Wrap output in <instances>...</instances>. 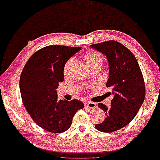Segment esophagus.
I'll use <instances>...</instances> for the list:
<instances>
[{
    "mask_svg": "<svg viewBox=\"0 0 160 160\" xmlns=\"http://www.w3.org/2000/svg\"><path fill=\"white\" fill-rule=\"evenodd\" d=\"M85 107H87V108L90 109H94L97 107V105H96V103L92 102H85Z\"/></svg>",
    "mask_w": 160,
    "mask_h": 160,
    "instance_id": "34e87169",
    "label": "esophagus"
}]
</instances>
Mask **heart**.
Returning <instances> with one entry per match:
<instances>
[{"instance_id":"1","label":"heart","mask_w":160,"mask_h":160,"mask_svg":"<svg viewBox=\"0 0 160 160\" xmlns=\"http://www.w3.org/2000/svg\"><path fill=\"white\" fill-rule=\"evenodd\" d=\"M85 60L87 62V63L88 64V66H91V65L94 64H102L103 62V57L102 56V54H100L99 53H98L96 51H90L87 53H86L85 55ZM71 60H70L66 63V66L65 67V70L66 69L67 66L70 63Z\"/></svg>"}]
</instances>
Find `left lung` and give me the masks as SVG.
Instances as JSON below:
<instances>
[{"label":"left lung","instance_id":"8db88e82","mask_svg":"<svg viewBox=\"0 0 160 160\" xmlns=\"http://www.w3.org/2000/svg\"><path fill=\"white\" fill-rule=\"evenodd\" d=\"M91 47L107 56V87L114 94L110 107L98 104L107 117L102 123L96 124L95 128L102 132H113L129 124L140 109L146 94L143 76L134 54L122 44L111 40L93 44Z\"/></svg>","mask_w":160,"mask_h":160}]
</instances>
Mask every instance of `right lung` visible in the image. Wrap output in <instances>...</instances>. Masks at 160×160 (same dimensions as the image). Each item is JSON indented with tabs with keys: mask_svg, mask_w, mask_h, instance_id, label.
<instances>
[{
	"mask_svg": "<svg viewBox=\"0 0 160 160\" xmlns=\"http://www.w3.org/2000/svg\"><path fill=\"white\" fill-rule=\"evenodd\" d=\"M81 47L48 46L29 58L20 78L22 102L32 119L45 131L62 133L71 126L78 110L84 107L81 101L58 98L56 89L64 81L66 62Z\"/></svg>",
	"mask_w": 160,
	"mask_h": 160,
	"instance_id": "add662e5",
	"label": "right lung"
}]
</instances>
